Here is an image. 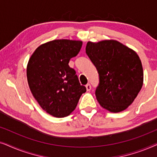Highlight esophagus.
I'll return each instance as SVG.
<instances>
[{"instance_id": "1", "label": "esophagus", "mask_w": 157, "mask_h": 157, "mask_svg": "<svg viewBox=\"0 0 157 157\" xmlns=\"http://www.w3.org/2000/svg\"><path fill=\"white\" fill-rule=\"evenodd\" d=\"M86 88L87 91H89L91 89V84H89V83H87V84L86 85Z\"/></svg>"}]
</instances>
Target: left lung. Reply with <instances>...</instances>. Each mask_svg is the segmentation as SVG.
<instances>
[{
	"label": "left lung",
	"instance_id": "obj_1",
	"mask_svg": "<svg viewBox=\"0 0 157 157\" xmlns=\"http://www.w3.org/2000/svg\"><path fill=\"white\" fill-rule=\"evenodd\" d=\"M86 53L96 68L99 83L95 94L103 108L117 113L134 101L143 85L137 53L117 40L88 42Z\"/></svg>",
	"mask_w": 157,
	"mask_h": 157
}]
</instances>
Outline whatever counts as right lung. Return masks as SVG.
<instances>
[{"instance_id": "1", "label": "right lung", "mask_w": 157, "mask_h": 157, "mask_svg": "<svg viewBox=\"0 0 157 157\" xmlns=\"http://www.w3.org/2000/svg\"><path fill=\"white\" fill-rule=\"evenodd\" d=\"M81 46L80 40H54L40 45L29 59L27 79L31 93L41 108L55 117L69 115L86 91L68 65Z\"/></svg>"}]
</instances>
